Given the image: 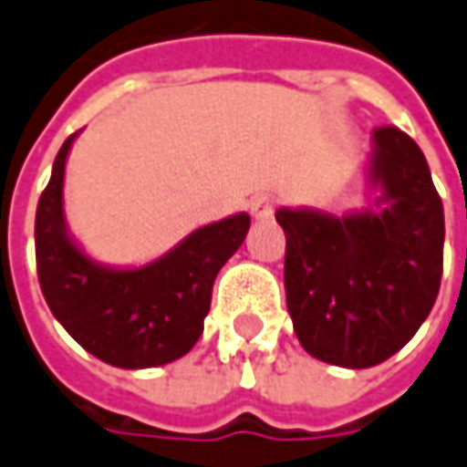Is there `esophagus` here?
I'll return each mask as SVG.
<instances>
[{
	"label": "esophagus",
	"instance_id": "1",
	"mask_svg": "<svg viewBox=\"0 0 467 467\" xmlns=\"http://www.w3.org/2000/svg\"><path fill=\"white\" fill-rule=\"evenodd\" d=\"M249 211L254 215L256 221H270L272 213H275V200L270 195H256L249 202Z\"/></svg>",
	"mask_w": 467,
	"mask_h": 467
}]
</instances>
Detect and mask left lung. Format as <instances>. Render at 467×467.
Returning <instances> with one entry per match:
<instances>
[{
	"label": "left lung",
	"instance_id": "obj_1",
	"mask_svg": "<svg viewBox=\"0 0 467 467\" xmlns=\"http://www.w3.org/2000/svg\"><path fill=\"white\" fill-rule=\"evenodd\" d=\"M365 161L370 208H277L285 298L311 358L362 370L411 342L440 293L445 211L421 149L378 128Z\"/></svg>",
	"mask_w": 467,
	"mask_h": 467
}]
</instances>
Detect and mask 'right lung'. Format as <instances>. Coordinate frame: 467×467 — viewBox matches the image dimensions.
<instances>
[{
  "label": "right lung",
  "mask_w": 467,
  "mask_h": 467,
  "mask_svg": "<svg viewBox=\"0 0 467 467\" xmlns=\"http://www.w3.org/2000/svg\"><path fill=\"white\" fill-rule=\"evenodd\" d=\"M77 136L64 140L37 200L40 290L56 321L97 359L123 370L169 365L200 339L215 275L244 244L252 218L234 213L195 228L146 265L97 262L66 223V159Z\"/></svg>",
  "instance_id": "1"
}]
</instances>
